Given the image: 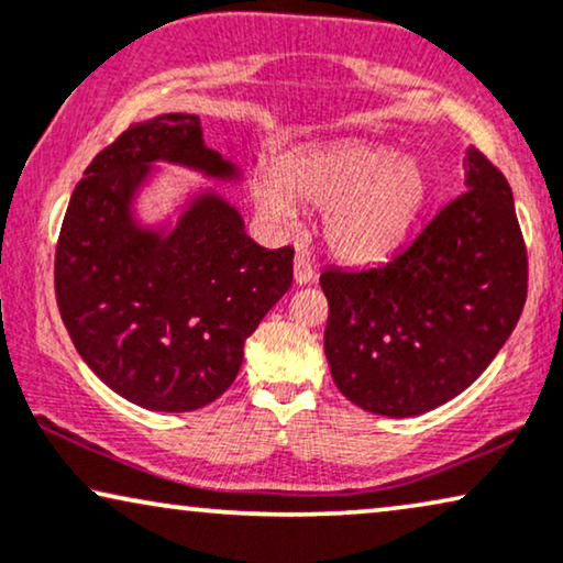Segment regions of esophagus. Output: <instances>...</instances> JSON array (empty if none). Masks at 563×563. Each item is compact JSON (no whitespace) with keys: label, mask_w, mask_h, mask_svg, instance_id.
Masks as SVG:
<instances>
[{"label":"esophagus","mask_w":563,"mask_h":563,"mask_svg":"<svg viewBox=\"0 0 563 563\" xmlns=\"http://www.w3.org/2000/svg\"><path fill=\"white\" fill-rule=\"evenodd\" d=\"M294 280L298 283V286H306V283L313 280V265L309 262V257H306V254H296Z\"/></svg>","instance_id":"34e87169"}]
</instances>
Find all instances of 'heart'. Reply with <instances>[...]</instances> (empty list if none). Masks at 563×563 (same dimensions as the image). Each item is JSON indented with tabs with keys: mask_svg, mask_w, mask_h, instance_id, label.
<instances>
[{
	"mask_svg": "<svg viewBox=\"0 0 563 563\" xmlns=\"http://www.w3.org/2000/svg\"><path fill=\"white\" fill-rule=\"evenodd\" d=\"M252 200L277 231L296 227V203L321 208V239L347 265L399 252L430 200V177L409 154L376 144H332L283 156L257 175Z\"/></svg>",
	"mask_w": 563,
	"mask_h": 563,
	"instance_id": "b5f03b06",
	"label": "heart"
}]
</instances>
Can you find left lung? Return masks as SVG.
<instances>
[{
	"label": "left lung",
	"mask_w": 563,
	"mask_h": 563,
	"mask_svg": "<svg viewBox=\"0 0 563 563\" xmlns=\"http://www.w3.org/2000/svg\"><path fill=\"white\" fill-rule=\"evenodd\" d=\"M466 192L388 262L327 267L324 352L360 409L417 417L474 384L512 334L528 296V254L507 179L468 146Z\"/></svg>",
	"instance_id": "1"
}]
</instances>
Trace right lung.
<instances>
[{
	"label": "right lung",
	"mask_w": 563,
	"mask_h": 563,
	"mask_svg": "<svg viewBox=\"0 0 563 563\" xmlns=\"http://www.w3.org/2000/svg\"><path fill=\"white\" fill-rule=\"evenodd\" d=\"M183 167L221 185L244 169L206 144L198 115L164 112L102 148L74 187L56 246L58 311L89 371L152 411H192L234 384L244 342L294 283V250H265L211 185L162 219L141 195Z\"/></svg>",
	"instance_id": "obj_1"
}]
</instances>
